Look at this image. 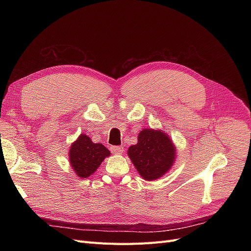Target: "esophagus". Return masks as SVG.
I'll return each instance as SVG.
<instances>
[{"label": "esophagus", "mask_w": 251, "mask_h": 251, "mask_svg": "<svg viewBox=\"0 0 251 251\" xmlns=\"http://www.w3.org/2000/svg\"><path fill=\"white\" fill-rule=\"evenodd\" d=\"M123 151H124V148L120 147V146L111 147V151L114 154H121V153H123Z\"/></svg>", "instance_id": "esophagus-1"}]
</instances>
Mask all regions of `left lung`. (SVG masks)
Instances as JSON below:
<instances>
[{
  "label": "left lung",
  "mask_w": 251,
  "mask_h": 251,
  "mask_svg": "<svg viewBox=\"0 0 251 251\" xmlns=\"http://www.w3.org/2000/svg\"><path fill=\"white\" fill-rule=\"evenodd\" d=\"M176 153L170 136L151 128H143L138 135V143L127 150L136 170L148 181L164 176L173 166Z\"/></svg>",
  "instance_id": "1"
}]
</instances>
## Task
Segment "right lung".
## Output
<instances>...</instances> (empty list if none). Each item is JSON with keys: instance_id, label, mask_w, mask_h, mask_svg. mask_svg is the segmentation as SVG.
<instances>
[{"instance_id": "obj_1", "label": "right lung", "mask_w": 251, "mask_h": 251, "mask_svg": "<svg viewBox=\"0 0 251 251\" xmlns=\"http://www.w3.org/2000/svg\"><path fill=\"white\" fill-rule=\"evenodd\" d=\"M109 156L110 151L103 144L92 142L85 134L79 135L69 150L70 164L79 178L90 177Z\"/></svg>"}]
</instances>
